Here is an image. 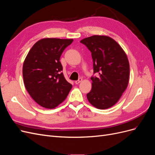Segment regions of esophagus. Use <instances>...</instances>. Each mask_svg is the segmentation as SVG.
Listing matches in <instances>:
<instances>
[{
  "label": "esophagus",
  "mask_w": 155,
  "mask_h": 155,
  "mask_svg": "<svg viewBox=\"0 0 155 155\" xmlns=\"http://www.w3.org/2000/svg\"><path fill=\"white\" fill-rule=\"evenodd\" d=\"M82 81V78H79L78 79V80H77V81H75V83H76V84H79V83H80V82H81Z\"/></svg>",
  "instance_id": "1"
}]
</instances>
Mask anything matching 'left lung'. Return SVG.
Listing matches in <instances>:
<instances>
[{"mask_svg": "<svg viewBox=\"0 0 155 155\" xmlns=\"http://www.w3.org/2000/svg\"><path fill=\"white\" fill-rule=\"evenodd\" d=\"M91 51L94 74L92 89L87 94L91 104L99 109H106L115 105L127 87L129 63L124 50L110 37L93 35L82 39Z\"/></svg>", "mask_w": 155, "mask_h": 155, "instance_id": "obj_1", "label": "left lung"}]
</instances>
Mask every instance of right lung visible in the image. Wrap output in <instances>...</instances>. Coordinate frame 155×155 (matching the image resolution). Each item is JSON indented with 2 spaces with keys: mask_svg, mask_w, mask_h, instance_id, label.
I'll return each mask as SVG.
<instances>
[{
  "mask_svg": "<svg viewBox=\"0 0 155 155\" xmlns=\"http://www.w3.org/2000/svg\"><path fill=\"white\" fill-rule=\"evenodd\" d=\"M73 39H42L29 51L23 64L22 76L28 92L37 104L54 109L66 99L72 85L65 79L59 61Z\"/></svg>",
  "mask_w": 155,
  "mask_h": 155,
  "instance_id": "right-lung-1",
  "label": "right lung"
}]
</instances>
